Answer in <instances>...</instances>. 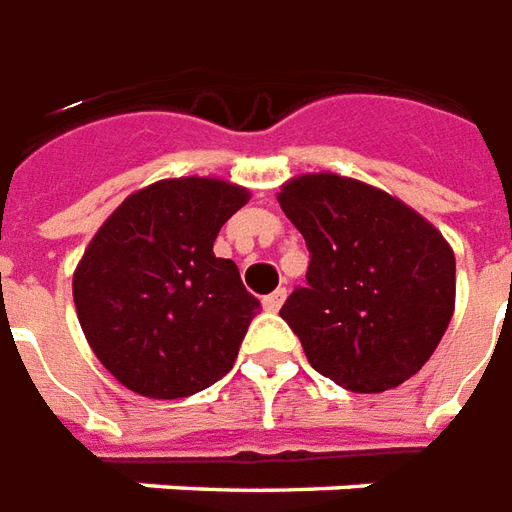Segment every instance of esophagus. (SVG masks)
Here are the masks:
<instances>
[{
  "instance_id": "1",
  "label": "esophagus",
  "mask_w": 512,
  "mask_h": 512,
  "mask_svg": "<svg viewBox=\"0 0 512 512\" xmlns=\"http://www.w3.org/2000/svg\"><path fill=\"white\" fill-rule=\"evenodd\" d=\"M284 300H286V289H275L273 295L264 297V308H267V311H278V308L284 306Z\"/></svg>"
}]
</instances>
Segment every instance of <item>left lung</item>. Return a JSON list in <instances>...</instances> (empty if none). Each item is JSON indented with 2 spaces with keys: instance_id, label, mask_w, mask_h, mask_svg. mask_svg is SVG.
<instances>
[{
  "instance_id": "left-lung-1",
  "label": "left lung",
  "mask_w": 512,
  "mask_h": 512,
  "mask_svg": "<svg viewBox=\"0 0 512 512\" xmlns=\"http://www.w3.org/2000/svg\"><path fill=\"white\" fill-rule=\"evenodd\" d=\"M278 204L311 253L308 284L281 308L308 364L358 394L416 375L455 314V253L441 231L339 173L289 179Z\"/></svg>"
}]
</instances>
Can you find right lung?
Masks as SVG:
<instances>
[{
    "mask_svg": "<svg viewBox=\"0 0 512 512\" xmlns=\"http://www.w3.org/2000/svg\"><path fill=\"white\" fill-rule=\"evenodd\" d=\"M248 201L231 181L162 179L132 192L93 234L74 270L76 317L121 386L179 400L234 366L259 300L212 245Z\"/></svg>",
    "mask_w": 512,
    "mask_h": 512,
    "instance_id": "add662e5",
    "label": "right lung"
}]
</instances>
